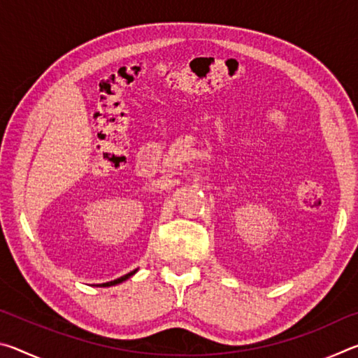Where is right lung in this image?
I'll return each instance as SVG.
<instances>
[{
  "label": "right lung",
  "instance_id": "add662e5",
  "mask_svg": "<svg viewBox=\"0 0 358 358\" xmlns=\"http://www.w3.org/2000/svg\"><path fill=\"white\" fill-rule=\"evenodd\" d=\"M137 270H134V271H131V273H128V275H124V276H121V278H118V280H113V281H110V282H104V284H101V287H108V286H115V284H120V282H123V281H126L128 280V278H131L132 275L136 273Z\"/></svg>",
  "mask_w": 358,
  "mask_h": 358
}]
</instances>
